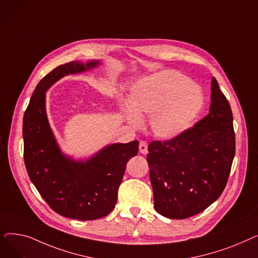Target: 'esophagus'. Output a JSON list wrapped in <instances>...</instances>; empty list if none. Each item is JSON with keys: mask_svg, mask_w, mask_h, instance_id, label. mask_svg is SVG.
Instances as JSON below:
<instances>
[{"mask_svg": "<svg viewBox=\"0 0 258 258\" xmlns=\"http://www.w3.org/2000/svg\"><path fill=\"white\" fill-rule=\"evenodd\" d=\"M139 152L143 155H146L148 152H147V143L145 141H140V144H139Z\"/></svg>", "mask_w": 258, "mask_h": 258, "instance_id": "1", "label": "esophagus"}]
</instances>
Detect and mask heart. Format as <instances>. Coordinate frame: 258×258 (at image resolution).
I'll return each mask as SVG.
<instances>
[{
  "mask_svg": "<svg viewBox=\"0 0 258 258\" xmlns=\"http://www.w3.org/2000/svg\"><path fill=\"white\" fill-rule=\"evenodd\" d=\"M202 89L188 77L172 70H164L138 80L123 106L126 121L141 125L142 116H151V128L156 137L170 140L191 125L202 110Z\"/></svg>",
  "mask_w": 258,
  "mask_h": 258,
  "instance_id": "1",
  "label": "heart"
}]
</instances>
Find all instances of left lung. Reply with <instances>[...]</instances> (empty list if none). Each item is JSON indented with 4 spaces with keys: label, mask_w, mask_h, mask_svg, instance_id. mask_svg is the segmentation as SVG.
Segmentation results:
<instances>
[{
    "label": "left lung",
    "mask_w": 258,
    "mask_h": 258,
    "mask_svg": "<svg viewBox=\"0 0 258 258\" xmlns=\"http://www.w3.org/2000/svg\"><path fill=\"white\" fill-rule=\"evenodd\" d=\"M209 114L180 136L153 141L146 156L158 213L190 218L209 207L226 187L235 155L230 104L211 78Z\"/></svg>",
    "instance_id": "1"
}]
</instances>
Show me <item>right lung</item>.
Returning <instances> with one entry per match:
<instances>
[{"label": "right lung", "instance_id": "obj_1", "mask_svg": "<svg viewBox=\"0 0 258 258\" xmlns=\"http://www.w3.org/2000/svg\"><path fill=\"white\" fill-rule=\"evenodd\" d=\"M100 64L76 60L56 67L36 86L23 119L24 160L31 182L54 211L79 221L101 219L115 208L126 163L138 154L139 142L113 143L80 160L63 154L47 117L46 92L62 77Z\"/></svg>", "mask_w": 258, "mask_h": 258}]
</instances>
